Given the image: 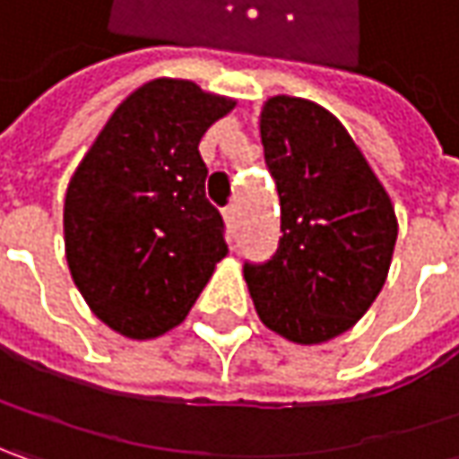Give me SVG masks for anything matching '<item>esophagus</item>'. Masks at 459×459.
I'll return each mask as SVG.
<instances>
[{"label": "esophagus", "mask_w": 459, "mask_h": 459, "mask_svg": "<svg viewBox=\"0 0 459 459\" xmlns=\"http://www.w3.org/2000/svg\"><path fill=\"white\" fill-rule=\"evenodd\" d=\"M223 218H226L229 229L236 230V226H238V208H236V205H229V208H223Z\"/></svg>", "instance_id": "34e87169"}]
</instances>
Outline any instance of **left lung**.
Segmentation results:
<instances>
[{"mask_svg":"<svg viewBox=\"0 0 459 459\" xmlns=\"http://www.w3.org/2000/svg\"><path fill=\"white\" fill-rule=\"evenodd\" d=\"M264 161L280 195V244L244 277L262 324L295 344L349 331L385 285L398 221L347 128L300 97L267 100Z\"/></svg>","mask_w":459,"mask_h":459,"instance_id":"left-lung-1","label":"left lung"}]
</instances>
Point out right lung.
I'll return each mask as SVG.
<instances>
[{"mask_svg": "<svg viewBox=\"0 0 459 459\" xmlns=\"http://www.w3.org/2000/svg\"><path fill=\"white\" fill-rule=\"evenodd\" d=\"M233 105L192 82H149L112 112L71 177V277L91 313L128 339L182 324L229 254L197 146Z\"/></svg>", "mask_w": 459, "mask_h": 459, "instance_id": "1", "label": "right lung"}]
</instances>
